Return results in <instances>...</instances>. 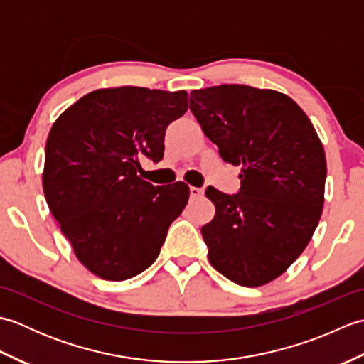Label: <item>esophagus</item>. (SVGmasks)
Instances as JSON below:
<instances>
[{
  "label": "esophagus",
  "mask_w": 364,
  "mask_h": 364,
  "mask_svg": "<svg viewBox=\"0 0 364 364\" xmlns=\"http://www.w3.org/2000/svg\"><path fill=\"white\" fill-rule=\"evenodd\" d=\"M189 194L192 198H200L203 196V189L202 188H196V186H191L189 188Z\"/></svg>",
  "instance_id": "esophagus-1"
}]
</instances>
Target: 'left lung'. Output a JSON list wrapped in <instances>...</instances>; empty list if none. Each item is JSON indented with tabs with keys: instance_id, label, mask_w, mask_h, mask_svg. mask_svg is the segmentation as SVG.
Wrapping results in <instances>:
<instances>
[{
	"instance_id": "1",
	"label": "left lung",
	"mask_w": 364,
	"mask_h": 364,
	"mask_svg": "<svg viewBox=\"0 0 364 364\" xmlns=\"http://www.w3.org/2000/svg\"><path fill=\"white\" fill-rule=\"evenodd\" d=\"M191 111L220 158L241 167L237 194L214 188V219L202 227L215 270L247 288L280 277L318 227L326 189L323 146L288 95L244 84L191 92Z\"/></svg>"
}]
</instances>
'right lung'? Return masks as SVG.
Masks as SVG:
<instances>
[{"label": "right lung", "mask_w": 364, "mask_h": 364, "mask_svg": "<svg viewBox=\"0 0 364 364\" xmlns=\"http://www.w3.org/2000/svg\"><path fill=\"white\" fill-rule=\"evenodd\" d=\"M188 111V92L100 89L60 114L46 139L43 192L76 258L122 282L158 258L189 198L181 181L153 186L141 159L164 156L167 127Z\"/></svg>", "instance_id": "1"}]
</instances>
